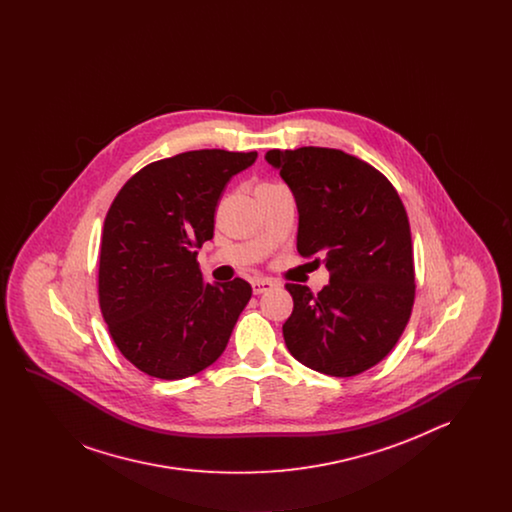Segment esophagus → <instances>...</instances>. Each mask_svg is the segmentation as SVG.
<instances>
[{
  "mask_svg": "<svg viewBox=\"0 0 512 512\" xmlns=\"http://www.w3.org/2000/svg\"><path fill=\"white\" fill-rule=\"evenodd\" d=\"M251 286H253V293L255 295H261V293L270 292L272 288H276L278 282H274L270 278H259V280H253Z\"/></svg>",
  "mask_w": 512,
  "mask_h": 512,
  "instance_id": "1",
  "label": "esophagus"
}]
</instances>
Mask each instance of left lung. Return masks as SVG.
Masks as SVG:
<instances>
[{"mask_svg": "<svg viewBox=\"0 0 512 512\" xmlns=\"http://www.w3.org/2000/svg\"><path fill=\"white\" fill-rule=\"evenodd\" d=\"M265 159L295 197L299 255H322L330 270L318 293L286 284L293 297L286 345L322 374H361L390 353L413 311L407 211L382 172L341 149H270Z\"/></svg>", "mask_w": 512, "mask_h": 512, "instance_id": "left-lung-1", "label": "left lung"}]
</instances>
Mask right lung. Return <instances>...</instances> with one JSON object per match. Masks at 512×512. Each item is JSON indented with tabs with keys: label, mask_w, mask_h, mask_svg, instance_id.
<instances>
[{
	"label": "right lung",
	"mask_w": 512,
	"mask_h": 512,
	"mask_svg": "<svg viewBox=\"0 0 512 512\" xmlns=\"http://www.w3.org/2000/svg\"><path fill=\"white\" fill-rule=\"evenodd\" d=\"M257 151L197 149L136 172L111 203L99 249V307L122 355L161 380L213 365L251 299V286L207 284L197 251L213 238L228 180Z\"/></svg>",
	"instance_id": "right-lung-1"
}]
</instances>
